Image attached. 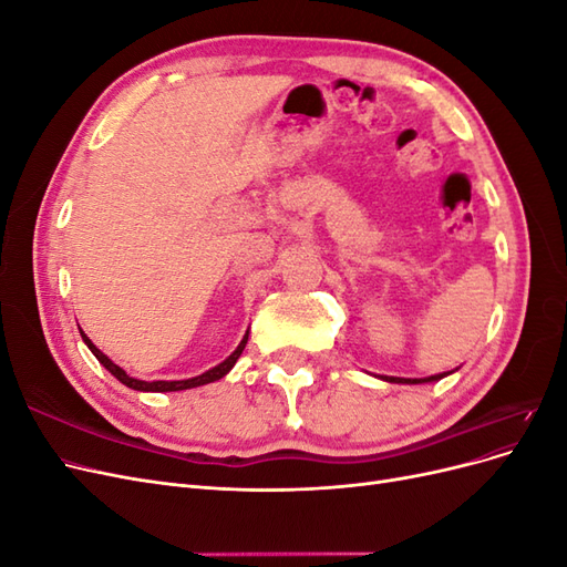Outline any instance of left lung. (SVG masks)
<instances>
[{
  "mask_svg": "<svg viewBox=\"0 0 567 567\" xmlns=\"http://www.w3.org/2000/svg\"><path fill=\"white\" fill-rule=\"evenodd\" d=\"M444 375L447 373H437V375H431V379H385V381H390V383H431V381H440V379H444Z\"/></svg>",
  "mask_w": 567,
  "mask_h": 567,
  "instance_id": "obj_1",
  "label": "left lung"
}]
</instances>
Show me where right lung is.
<instances>
[{
	"label": "right lung",
	"mask_w": 567,
	"mask_h": 567,
	"mask_svg": "<svg viewBox=\"0 0 567 567\" xmlns=\"http://www.w3.org/2000/svg\"><path fill=\"white\" fill-rule=\"evenodd\" d=\"M82 333V331H80ZM82 340L87 342V348L94 352V357L99 359L101 364H104L115 379L120 381V383H125L127 388H132V390H144V392H175V390H188V388H198V385H205V383H213V381H219L221 375H227L229 371H231V367L236 364V359L241 357V352H244V348H246V342H248V333L244 336V340H241V346H238L225 362L221 364H217L215 369H210V371H205V373H200V375H196V379H186V381H153V383H146V381H136V379H132V375H127L123 369H120L117 364H113L111 359L101 352L94 342L82 333Z\"/></svg>",
	"instance_id": "add662e5"
}]
</instances>
